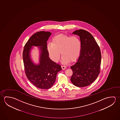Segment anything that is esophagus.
Instances as JSON below:
<instances>
[{"label":"esophagus","mask_w":120,"mask_h":120,"mask_svg":"<svg viewBox=\"0 0 120 120\" xmlns=\"http://www.w3.org/2000/svg\"><path fill=\"white\" fill-rule=\"evenodd\" d=\"M61 68H62V69H65L66 68V67L64 66H61Z\"/></svg>","instance_id":"esophagus-1"}]
</instances>
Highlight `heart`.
<instances>
[{"instance_id": "1", "label": "heart", "mask_w": 120, "mask_h": 120, "mask_svg": "<svg viewBox=\"0 0 120 120\" xmlns=\"http://www.w3.org/2000/svg\"><path fill=\"white\" fill-rule=\"evenodd\" d=\"M81 43L77 36H67L60 34L55 36L52 42L47 45V50L49 56L53 61L58 62L61 55V62L67 64L70 61H76L80 56Z\"/></svg>"}]
</instances>
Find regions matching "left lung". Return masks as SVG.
I'll return each mask as SVG.
<instances>
[{"label":"left lung","instance_id":"1","mask_svg":"<svg viewBox=\"0 0 120 120\" xmlns=\"http://www.w3.org/2000/svg\"><path fill=\"white\" fill-rule=\"evenodd\" d=\"M72 34L80 37L81 49L77 62L70 67L73 71L71 81L77 87L88 86L94 81L100 72V50L89 32L85 30H77Z\"/></svg>","mask_w":120,"mask_h":120}]
</instances>
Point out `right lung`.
Segmentation results:
<instances>
[{"label": "right lung", "mask_w": 120, "mask_h": 120, "mask_svg": "<svg viewBox=\"0 0 120 120\" xmlns=\"http://www.w3.org/2000/svg\"><path fill=\"white\" fill-rule=\"evenodd\" d=\"M51 34L45 31L36 32L26 43L23 52L26 75L32 84L42 89L51 88L55 83L57 74L62 69L60 65L49 57L47 41ZM32 46H38L40 51L39 63L38 64L31 58Z\"/></svg>", "instance_id": "obj_1"}]
</instances>
